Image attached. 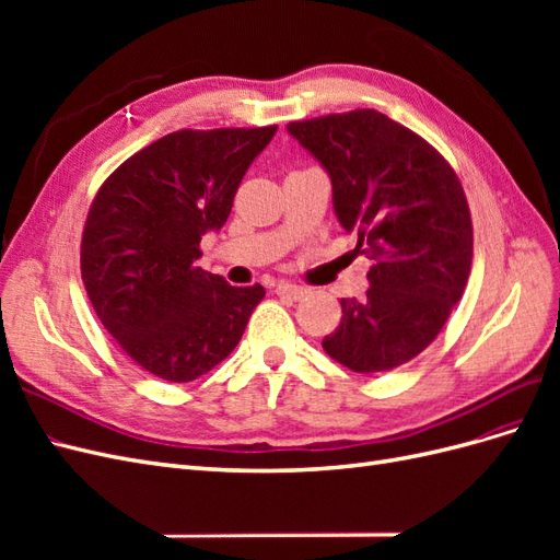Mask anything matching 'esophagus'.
<instances>
[{
    "label": "esophagus",
    "mask_w": 560,
    "mask_h": 560,
    "mask_svg": "<svg viewBox=\"0 0 560 560\" xmlns=\"http://www.w3.org/2000/svg\"><path fill=\"white\" fill-rule=\"evenodd\" d=\"M276 294L299 301V299H303V296L308 294V290H306V287H301V284H292V282H280V284L276 287Z\"/></svg>",
    "instance_id": "obj_1"
}]
</instances>
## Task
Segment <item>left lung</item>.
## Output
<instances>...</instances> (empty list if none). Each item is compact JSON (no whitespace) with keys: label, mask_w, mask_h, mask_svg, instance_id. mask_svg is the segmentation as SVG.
Here are the masks:
<instances>
[{"label":"left lung","mask_w":560,"mask_h":560,"mask_svg":"<svg viewBox=\"0 0 560 560\" xmlns=\"http://www.w3.org/2000/svg\"><path fill=\"white\" fill-rule=\"evenodd\" d=\"M287 132L325 167L334 214L371 268L364 299H341L322 348L358 374L413 360L442 331L471 266L460 179L434 147L376 109L294 121Z\"/></svg>","instance_id":"1"}]
</instances>
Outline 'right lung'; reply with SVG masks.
<instances>
[{
	"instance_id": "right-lung-1",
	"label": "right lung",
	"mask_w": 560,
	"mask_h": 560,
	"mask_svg": "<svg viewBox=\"0 0 560 560\" xmlns=\"http://www.w3.org/2000/svg\"><path fill=\"white\" fill-rule=\"evenodd\" d=\"M278 126L177 130L130 156L97 191L81 278L105 329L149 374L189 383L238 346L266 290L198 266L202 235L226 224L233 196Z\"/></svg>"
}]
</instances>
